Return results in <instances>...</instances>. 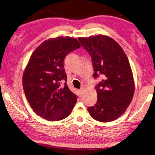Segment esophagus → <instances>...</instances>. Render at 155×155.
<instances>
[{
  "instance_id": "esophagus-1",
  "label": "esophagus",
  "mask_w": 155,
  "mask_h": 155,
  "mask_svg": "<svg viewBox=\"0 0 155 155\" xmlns=\"http://www.w3.org/2000/svg\"><path fill=\"white\" fill-rule=\"evenodd\" d=\"M78 92L79 96H81L82 95V94H83V90H82V88L79 89V90H78Z\"/></svg>"
}]
</instances>
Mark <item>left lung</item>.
<instances>
[{"mask_svg":"<svg viewBox=\"0 0 155 155\" xmlns=\"http://www.w3.org/2000/svg\"><path fill=\"white\" fill-rule=\"evenodd\" d=\"M78 39L91 57L93 77H102L96 85L98 100L94 106L88 107L89 114L98 121L116 120L131 103L135 91L127 57L121 47L108 36L98 35Z\"/></svg>","mask_w":155,"mask_h":155,"instance_id":"obj_1","label":"left lung"}]
</instances>
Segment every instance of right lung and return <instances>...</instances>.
<instances>
[{
	"mask_svg": "<svg viewBox=\"0 0 155 155\" xmlns=\"http://www.w3.org/2000/svg\"><path fill=\"white\" fill-rule=\"evenodd\" d=\"M81 45L75 38L59 37L45 41L35 49L23 75L28 101L38 116L59 121L71 114L77 96L67 84L63 61Z\"/></svg>",
	"mask_w": 155,
	"mask_h": 155,
	"instance_id": "right-lung-1",
	"label": "right lung"
}]
</instances>
